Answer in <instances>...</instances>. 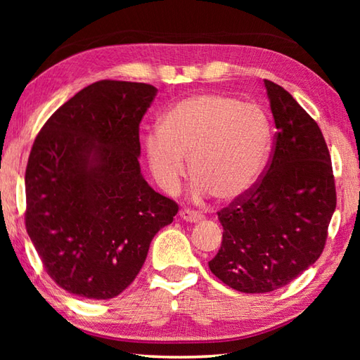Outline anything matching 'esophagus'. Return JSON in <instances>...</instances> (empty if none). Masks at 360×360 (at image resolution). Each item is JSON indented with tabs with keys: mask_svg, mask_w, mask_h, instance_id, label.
Instances as JSON below:
<instances>
[{
	"mask_svg": "<svg viewBox=\"0 0 360 360\" xmlns=\"http://www.w3.org/2000/svg\"><path fill=\"white\" fill-rule=\"evenodd\" d=\"M179 217L184 219V221H187V223H200V221H202V218H204L201 213L193 212V210H188V209L181 210Z\"/></svg>",
	"mask_w": 360,
	"mask_h": 360,
	"instance_id": "34e87169",
	"label": "esophagus"
}]
</instances>
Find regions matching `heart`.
Returning a JSON list of instances; mask_svg holds the SVG:
<instances>
[{"label": "heart", "mask_w": 360, "mask_h": 360, "mask_svg": "<svg viewBox=\"0 0 360 360\" xmlns=\"http://www.w3.org/2000/svg\"><path fill=\"white\" fill-rule=\"evenodd\" d=\"M269 147L271 125L258 105L196 94L174 103L159 131L145 137V158L165 192L179 188L190 158L195 196L212 193L221 202H232L254 188Z\"/></svg>", "instance_id": "heart-1"}]
</instances>
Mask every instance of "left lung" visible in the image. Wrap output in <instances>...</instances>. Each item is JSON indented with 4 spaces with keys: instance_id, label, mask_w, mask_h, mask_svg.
Returning <instances> with one entry per match:
<instances>
[{
    "instance_id": "obj_1",
    "label": "left lung",
    "mask_w": 360,
    "mask_h": 360,
    "mask_svg": "<svg viewBox=\"0 0 360 360\" xmlns=\"http://www.w3.org/2000/svg\"><path fill=\"white\" fill-rule=\"evenodd\" d=\"M275 122L274 155L258 184L218 212L223 243L209 267L232 289L263 294L317 262L335 210L323 134L286 89L264 80Z\"/></svg>"
}]
</instances>
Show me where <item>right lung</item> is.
<instances>
[{
    "label": "right lung",
    "mask_w": 360,
    "mask_h": 360,
    "mask_svg": "<svg viewBox=\"0 0 360 360\" xmlns=\"http://www.w3.org/2000/svg\"><path fill=\"white\" fill-rule=\"evenodd\" d=\"M158 89L102 80L52 114L26 168V229L70 294L108 300L131 285L178 213L141 173L139 124Z\"/></svg>",
    "instance_id": "add662e5"
}]
</instances>
